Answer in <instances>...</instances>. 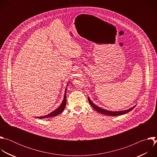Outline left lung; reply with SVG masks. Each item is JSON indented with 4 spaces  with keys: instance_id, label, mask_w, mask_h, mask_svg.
Returning a JSON list of instances; mask_svg holds the SVG:
<instances>
[{
    "instance_id": "obj_1",
    "label": "left lung",
    "mask_w": 157,
    "mask_h": 157,
    "mask_svg": "<svg viewBox=\"0 0 157 157\" xmlns=\"http://www.w3.org/2000/svg\"><path fill=\"white\" fill-rule=\"evenodd\" d=\"M88 101H89V103H90L91 105L96 111H98V113H101V114H105V115H107V116H121V115L125 114L128 113V112H130V110H132L134 107H135L136 106V105L133 106L132 107L130 108L129 109L125 110H121V111H110V110H107L102 109V108H101V107L97 106L96 105H95V104L91 101V99H89V97H88Z\"/></svg>"
}]
</instances>
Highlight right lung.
Instances as JSON below:
<instances>
[{
    "label": "right lung",
    "instance_id": "add662e5",
    "mask_svg": "<svg viewBox=\"0 0 157 157\" xmlns=\"http://www.w3.org/2000/svg\"><path fill=\"white\" fill-rule=\"evenodd\" d=\"M69 82L67 84V86L68 85ZM66 89H67V86L66 87L65 89V92H64V98L63 100L62 101V103L61 104V105L59 106V107L58 109H56L55 110L53 111L52 113H50L49 114L46 115L44 116H41V117H38L36 118L38 119H44V118H48V117H55L56 116L58 115H59L60 113H61L64 110L65 107H66Z\"/></svg>",
    "mask_w": 157,
    "mask_h": 157
}]
</instances>
